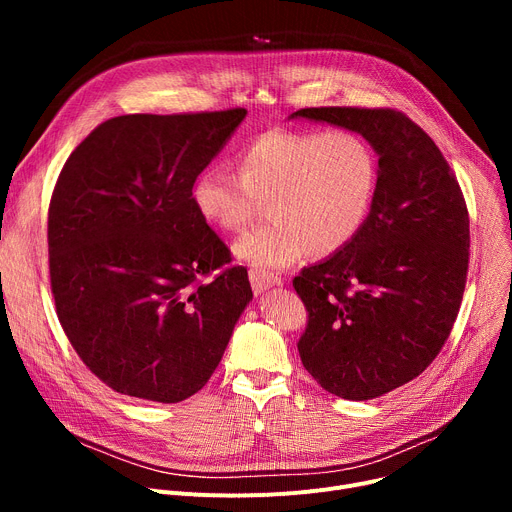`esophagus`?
I'll list each match as a JSON object with an SVG mask.
<instances>
[{
  "label": "esophagus",
  "instance_id": "esophagus-1",
  "mask_svg": "<svg viewBox=\"0 0 512 512\" xmlns=\"http://www.w3.org/2000/svg\"><path fill=\"white\" fill-rule=\"evenodd\" d=\"M249 278H251V286H253V292H255V294H261V292L270 290V288H274V286H282V284H284L282 278H278V276H274V274H261V272H257V270H251V272H249Z\"/></svg>",
  "mask_w": 512,
  "mask_h": 512
}]
</instances>
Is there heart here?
<instances>
[{
  "label": "heart",
  "instance_id": "b5f03b06",
  "mask_svg": "<svg viewBox=\"0 0 512 512\" xmlns=\"http://www.w3.org/2000/svg\"><path fill=\"white\" fill-rule=\"evenodd\" d=\"M238 176L207 166L191 199L209 226L238 232L267 207L263 226L236 240L234 255L270 274L305 253L328 257L363 230L380 166L371 145L353 130H270L236 155Z\"/></svg>",
  "mask_w": 512,
  "mask_h": 512
}]
</instances>
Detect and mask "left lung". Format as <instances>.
Wrapping results in <instances>:
<instances>
[{
  "instance_id": "1",
  "label": "left lung",
  "mask_w": 512,
  "mask_h": 512,
  "mask_svg": "<svg viewBox=\"0 0 512 512\" xmlns=\"http://www.w3.org/2000/svg\"><path fill=\"white\" fill-rule=\"evenodd\" d=\"M353 130L378 153L380 180L357 238L292 280L309 311L299 355L346 400L378 398L432 363L459 313L469 213L442 151L405 114L305 107L290 114Z\"/></svg>"
}]
</instances>
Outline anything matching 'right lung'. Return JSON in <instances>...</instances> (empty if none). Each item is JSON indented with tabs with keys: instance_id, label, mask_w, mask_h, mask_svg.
I'll list each match as a JSON object with an SVG mask.
<instances>
[{
	"instance_id": "add662e5",
	"label": "right lung",
	"mask_w": 512,
	"mask_h": 512,
	"mask_svg": "<svg viewBox=\"0 0 512 512\" xmlns=\"http://www.w3.org/2000/svg\"><path fill=\"white\" fill-rule=\"evenodd\" d=\"M247 110L130 114L99 124L64 164L47 220L49 278L78 357L112 390L180 402L199 392L253 299L245 267L191 188Z\"/></svg>"
}]
</instances>
